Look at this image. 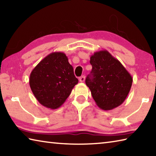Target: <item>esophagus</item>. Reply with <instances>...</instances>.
<instances>
[{
    "label": "esophagus",
    "instance_id": "34e87169",
    "mask_svg": "<svg viewBox=\"0 0 156 156\" xmlns=\"http://www.w3.org/2000/svg\"><path fill=\"white\" fill-rule=\"evenodd\" d=\"M79 80H80V82H84V81H85V80H86V76H84V75L81 76H80Z\"/></svg>",
    "mask_w": 156,
    "mask_h": 156
}]
</instances>
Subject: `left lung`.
<instances>
[{"mask_svg":"<svg viewBox=\"0 0 156 156\" xmlns=\"http://www.w3.org/2000/svg\"><path fill=\"white\" fill-rule=\"evenodd\" d=\"M90 63L92 69L86 77V83L96 104L103 110L121 105L132 85L129 73L106 50L94 53Z\"/></svg>","mask_w":156,"mask_h":156,"instance_id":"left-lung-1","label":"left lung"}]
</instances>
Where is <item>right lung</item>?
Wrapping results in <instances>:
<instances>
[{
  "instance_id": "add662e5",
  "label": "right lung",
  "mask_w": 156,
  "mask_h": 156,
  "mask_svg": "<svg viewBox=\"0 0 156 156\" xmlns=\"http://www.w3.org/2000/svg\"><path fill=\"white\" fill-rule=\"evenodd\" d=\"M78 80L66 54L54 52L45 57L31 71L29 85L41 105L57 109L69 97Z\"/></svg>"
}]
</instances>
